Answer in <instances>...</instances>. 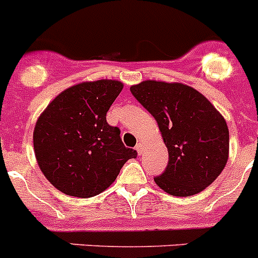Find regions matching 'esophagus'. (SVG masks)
<instances>
[{"mask_svg": "<svg viewBox=\"0 0 258 258\" xmlns=\"http://www.w3.org/2000/svg\"><path fill=\"white\" fill-rule=\"evenodd\" d=\"M136 150H137V152H138V154H142L143 152V143H137V146H136Z\"/></svg>", "mask_w": 258, "mask_h": 258, "instance_id": "34e87169", "label": "esophagus"}]
</instances>
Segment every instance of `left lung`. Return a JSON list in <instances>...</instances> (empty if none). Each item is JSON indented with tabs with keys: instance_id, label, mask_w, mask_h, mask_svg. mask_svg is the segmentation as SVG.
I'll use <instances>...</instances> for the list:
<instances>
[{
	"instance_id": "1",
	"label": "left lung",
	"mask_w": 258,
	"mask_h": 258,
	"mask_svg": "<svg viewBox=\"0 0 258 258\" xmlns=\"http://www.w3.org/2000/svg\"><path fill=\"white\" fill-rule=\"evenodd\" d=\"M132 94L155 117L169 161L155 183L174 197L199 194L217 178L229 159L226 120L202 93L181 83L146 80Z\"/></svg>"
}]
</instances>
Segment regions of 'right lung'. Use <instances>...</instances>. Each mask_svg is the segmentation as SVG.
<instances>
[{"label": "right lung", "instance_id": "obj_1", "mask_svg": "<svg viewBox=\"0 0 258 258\" xmlns=\"http://www.w3.org/2000/svg\"><path fill=\"white\" fill-rule=\"evenodd\" d=\"M117 80L85 81L56 95L33 131L36 160L47 181L66 195L92 198L115 182L125 163L137 156L106 120L122 90Z\"/></svg>", "mask_w": 258, "mask_h": 258}]
</instances>
